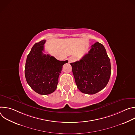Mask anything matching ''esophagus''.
<instances>
[{"instance_id": "1", "label": "esophagus", "mask_w": 135, "mask_h": 135, "mask_svg": "<svg viewBox=\"0 0 135 135\" xmlns=\"http://www.w3.org/2000/svg\"><path fill=\"white\" fill-rule=\"evenodd\" d=\"M75 60V58L74 57H70L68 58V62L69 63H70V62H72L73 61H74Z\"/></svg>"}]
</instances>
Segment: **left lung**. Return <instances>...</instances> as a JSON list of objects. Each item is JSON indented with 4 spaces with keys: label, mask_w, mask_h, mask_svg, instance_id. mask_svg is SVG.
Listing matches in <instances>:
<instances>
[{
    "label": "left lung",
    "mask_w": 135,
    "mask_h": 135,
    "mask_svg": "<svg viewBox=\"0 0 135 135\" xmlns=\"http://www.w3.org/2000/svg\"><path fill=\"white\" fill-rule=\"evenodd\" d=\"M76 84L82 93L93 94L103 90L110 76V59L102 44L96 42L80 60L70 63Z\"/></svg>",
    "instance_id": "1"
}]
</instances>
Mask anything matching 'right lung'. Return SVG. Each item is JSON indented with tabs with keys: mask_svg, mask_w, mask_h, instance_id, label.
<instances>
[{
	"mask_svg": "<svg viewBox=\"0 0 135 135\" xmlns=\"http://www.w3.org/2000/svg\"><path fill=\"white\" fill-rule=\"evenodd\" d=\"M43 40L35 44L27 56L25 77L30 88L40 94L46 95L53 92L58 83L62 66L67 60L59 61L53 56L45 54Z\"/></svg>",
	"mask_w": 135,
	"mask_h": 135,
	"instance_id": "1",
	"label": "right lung"
}]
</instances>
